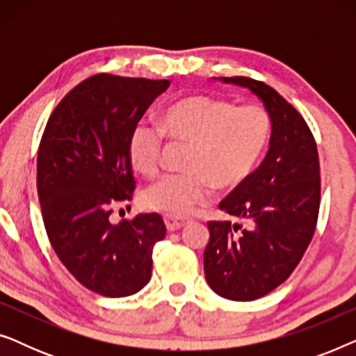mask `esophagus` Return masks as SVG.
I'll list each match as a JSON object with an SVG mask.
<instances>
[{
  "mask_svg": "<svg viewBox=\"0 0 356 356\" xmlns=\"http://www.w3.org/2000/svg\"><path fill=\"white\" fill-rule=\"evenodd\" d=\"M163 220H165V225H167L168 232H177L188 223L186 218H179V217H173V216H165Z\"/></svg>",
  "mask_w": 356,
  "mask_h": 356,
  "instance_id": "1",
  "label": "esophagus"
}]
</instances>
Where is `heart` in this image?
<instances>
[{"label":"heart","mask_w":356,"mask_h":356,"mask_svg":"<svg viewBox=\"0 0 356 356\" xmlns=\"http://www.w3.org/2000/svg\"><path fill=\"white\" fill-rule=\"evenodd\" d=\"M163 133L191 143L188 173L165 175L143 193L145 207L168 216H186L211 199L213 184L241 186L264 154L270 118L262 106L240 105L211 95H189L170 104L160 128L139 123L128 139V157L136 172L152 177L162 163Z\"/></svg>","instance_id":"1"}]
</instances>
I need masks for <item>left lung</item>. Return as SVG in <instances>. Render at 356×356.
Listing matches in <instances>:
<instances>
[{
    "label": "left lung",
    "mask_w": 356,
    "mask_h": 356,
    "mask_svg": "<svg viewBox=\"0 0 356 356\" xmlns=\"http://www.w3.org/2000/svg\"><path fill=\"white\" fill-rule=\"evenodd\" d=\"M251 90L270 118L266 159L241 186L220 202V211L245 222H209L204 274L217 295L251 301L289 279L313 240L321 201L316 140L298 111L264 82L218 77Z\"/></svg>",
    "instance_id": "obj_1"
}]
</instances>
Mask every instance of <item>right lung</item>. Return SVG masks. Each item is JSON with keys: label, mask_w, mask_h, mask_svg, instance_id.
I'll use <instances>...</instances> for the list:
<instances>
[{"label": "right lung", "mask_w": 356, "mask_h": 356, "mask_svg": "<svg viewBox=\"0 0 356 356\" xmlns=\"http://www.w3.org/2000/svg\"><path fill=\"white\" fill-rule=\"evenodd\" d=\"M170 81L95 74L76 86L48 120L37 157L45 230L63 266L95 293H138L152 275L154 245L167 228L159 213L110 222L129 201L131 131Z\"/></svg>", "instance_id": "1"}]
</instances>
